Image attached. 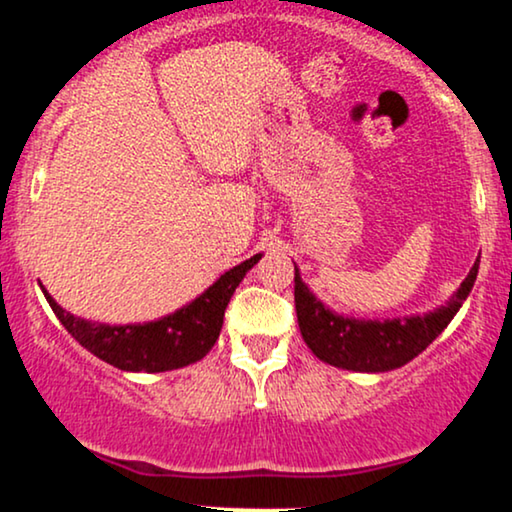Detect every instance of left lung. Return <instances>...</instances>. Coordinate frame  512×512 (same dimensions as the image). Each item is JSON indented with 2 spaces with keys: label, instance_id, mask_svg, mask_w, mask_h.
<instances>
[{
  "label": "left lung",
  "instance_id": "obj_1",
  "mask_svg": "<svg viewBox=\"0 0 512 512\" xmlns=\"http://www.w3.org/2000/svg\"><path fill=\"white\" fill-rule=\"evenodd\" d=\"M480 260L473 264L466 281L440 309L424 316L393 320H358L339 316L306 288L295 267V309L302 337L313 356L327 365L353 372H388L417 358L449 325L473 290Z\"/></svg>",
  "mask_w": 512,
  "mask_h": 512
}]
</instances>
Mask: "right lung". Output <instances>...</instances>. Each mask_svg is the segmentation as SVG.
<instances>
[{
	"label": "right lung",
	"instance_id": "1",
	"mask_svg": "<svg viewBox=\"0 0 512 512\" xmlns=\"http://www.w3.org/2000/svg\"><path fill=\"white\" fill-rule=\"evenodd\" d=\"M260 257L262 255H252L250 260L236 264L194 302L170 316L152 320V323H91V320L77 318L65 311L44 290V285L42 292L65 330L93 356L126 372H168L196 363L213 349L220 337L224 309H227L231 295L243 281V276L260 262Z\"/></svg>",
	"mask_w": 512,
	"mask_h": 512
}]
</instances>
